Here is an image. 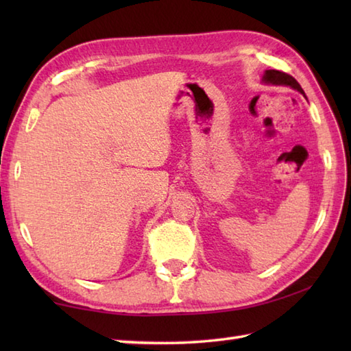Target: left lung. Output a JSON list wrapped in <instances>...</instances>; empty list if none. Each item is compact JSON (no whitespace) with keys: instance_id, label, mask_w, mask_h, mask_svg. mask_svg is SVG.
Listing matches in <instances>:
<instances>
[{"instance_id":"left-lung-1","label":"left lung","mask_w":351,"mask_h":351,"mask_svg":"<svg viewBox=\"0 0 351 351\" xmlns=\"http://www.w3.org/2000/svg\"><path fill=\"white\" fill-rule=\"evenodd\" d=\"M263 83L265 84H273V86H289L291 88H294V90L300 92L304 96V92L302 86L297 83V81L288 75L285 72H280V71H274V69H268L264 72L263 75Z\"/></svg>"}]
</instances>
